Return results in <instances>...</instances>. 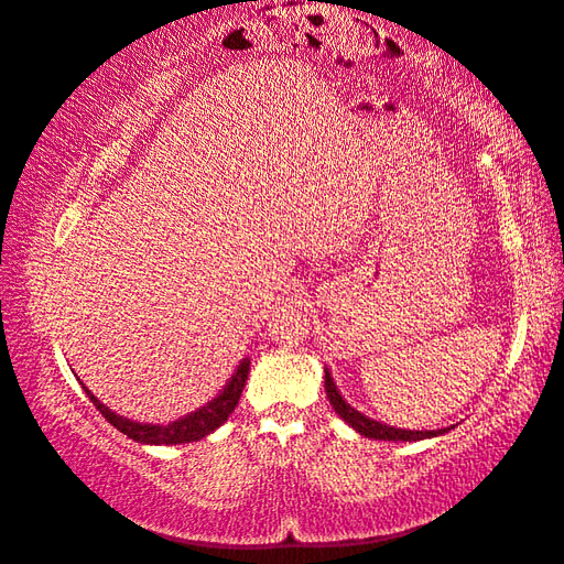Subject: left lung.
Wrapping results in <instances>:
<instances>
[{"instance_id": "1", "label": "left lung", "mask_w": 564, "mask_h": 564, "mask_svg": "<svg viewBox=\"0 0 564 564\" xmlns=\"http://www.w3.org/2000/svg\"><path fill=\"white\" fill-rule=\"evenodd\" d=\"M324 389H327V397H329V403L334 406V411H337L339 416L347 421L354 431H359L361 436H367V438H377V441H421V438H431V436H438V433L448 431V429H443V431H406V429H393V426H387V423L367 419L364 413L354 411L349 403L339 397V391H337V387H334V379L329 377V371H324Z\"/></svg>"}]
</instances>
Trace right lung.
Returning <instances> with one entry per match:
<instances>
[{
  "label": "right lung",
  "mask_w": 564,
  "mask_h": 564,
  "mask_svg": "<svg viewBox=\"0 0 564 564\" xmlns=\"http://www.w3.org/2000/svg\"><path fill=\"white\" fill-rule=\"evenodd\" d=\"M247 373H250V359H242L240 367H237L235 377L227 381V387L223 389V393L217 399H213L207 406L197 409L191 416H185L181 421L167 423V426H153V423H135L128 421L123 416H116L113 411H108L101 401H98L91 391H86V397L91 399V403L96 406V411H101V416L111 423L113 429H118L123 436L133 438L138 443H155V446H173V443H191V441H200L205 438L207 433H213L220 423L227 421V416L235 411L237 401H240V393L245 389Z\"/></svg>",
  "instance_id": "add662e5"
}]
</instances>
